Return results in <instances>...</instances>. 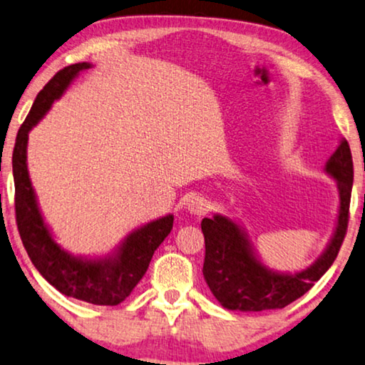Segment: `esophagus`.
Returning <instances> with one entry per match:
<instances>
[{
  "mask_svg": "<svg viewBox=\"0 0 365 365\" xmlns=\"http://www.w3.org/2000/svg\"><path fill=\"white\" fill-rule=\"evenodd\" d=\"M210 209V205L207 202V199L202 197V195H192L191 199L187 200V210L194 215H204L207 214Z\"/></svg>",
  "mask_w": 365,
  "mask_h": 365,
  "instance_id": "34e87169",
  "label": "esophagus"
}]
</instances>
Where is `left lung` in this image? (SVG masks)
<instances>
[{"label": "left lung", "mask_w": 365, "mask_h": 365, "mask_svg": "<svg viewBox=\"0 0 365 365\" xmlns=\"http://www.w3.org/2000/svg\"><path fill=\"white\" fill-rule=\"evenodd\" d=\"M326 171L337 179L341 209L337 227L329 247L304 272L279 274L267 270L250 250L247 239L230 219L214 215L202 219L205 258L202 273L205 283L219 303L227 309L265 311L284 308L314 287L332 263L344 242L349 224L354 165L349 143L341 141L329 158Z\"/></svg>", "instance_id": "1"}]
</instances>
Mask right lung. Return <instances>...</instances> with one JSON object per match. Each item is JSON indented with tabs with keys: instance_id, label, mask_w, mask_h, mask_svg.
Listing matches in <instances>:
<instances>
[{
	"instance_id": "right-lung-1",
	"label": "right lung",
	"mask_w": 365,
	"mask_h": 365,
	"mask_svg": "<svg viewBox=\"0 0 365 365\" xmlns=\"http://www.w3.org/2000/svg\"><path fill=\"white\" fill-rule=\"evenodd\" d=\"M91 66L87 62L67 66L56 73L36 97L33 108L16 136L13 151L14 212L23 245L38 272L62 294L98 306H115L133 292L146 273L153 253L173 229V215L135 230L118 255L105 260H82L61 250L52 240L36 202L26 166L28 133L38 123L51 103L61 97L78 72Z\"/></svg>"
}]
</instances>
